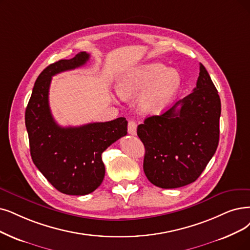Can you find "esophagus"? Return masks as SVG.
Returning <instances> with one entry per match:
<instances>
[{"mask_svg": "<svg viewBox=\"0 0 250 250\" xmlns=\"http://www.w3.org/2000/svg\"><path fill=\"white\" fill-rule=\"evenodd\" d=\"M136 128H137V124L135 121H129L128 123V133L131 135H135L136 134Z\"/></svg>", "mask_w": 250, "mask_h": 250, "instance_id": "esophagus-1", "label": "esophagus"}]
</instances>
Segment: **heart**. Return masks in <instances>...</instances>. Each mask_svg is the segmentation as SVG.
<instances>
[{"instance_id": "obj_1", "label": "heart", "mask_w": 250, "mask_h": 250, "mask_svg": "<svg viewBox=\"0 0 250 250\" xmlns=\"http://www.w3.org/2000/svg\"><path fill=\"white\" fill-rule=\"evenodd\" d=\"M181 75L161 62H151L129 69L119 78L117 92L124 99L133 98L147 87L139 98V107L149 114L161 113L181 88Z\"/></svg>"}]
</instances>
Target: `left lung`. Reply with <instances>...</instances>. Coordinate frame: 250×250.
<instances>
[{
    "mask_svg": "<svg viewBox=\"0 0 250 250\" xmlns=\"http://www.w3.org/2000/svg\"><path fill=\"white\" fill-rule=\"evenodd\" d=\"M221 109L216 88L200 63L191 94L137 126L146 148L144 171L148 181L162 188L194 183L217 148Z\"/></svg>",
    "mask_w": 250,
    "mask_h": 250,
    "instance_id": "8db88e82",
    "label": "left lung"
}]
</instances>
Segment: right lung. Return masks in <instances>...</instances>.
<instances>
[{"instance_id": "obj_1", "label": "right lung", "mask_w": 250, "mask_h": 250, "mask_svg": "<svg viewBox=\"0 0 250 250\" xmlns=\"http://www.w3.org/2000/svg\"><path fill=\"white\" fill-rule=\"evenodd\" d=\"M89 57L80 52L48 65L39 75L25 109L33 162L50 184L66 195L95 191L105 173L102 154L127 134L128 122L123 117L79 127H62L52 117L48 98L52 77L84 65Z\"/></svg>"}]
</instances>
